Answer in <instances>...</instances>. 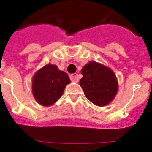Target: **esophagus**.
<instances>
[{"mask_svg": "<svg viewBox=\"0 0 152 152\" xmlns=\"http://www.w3.org/2000/svg\"><path fill=\"white\" fill-rule=\"evenodd\" d=\"M70 78H71V80H72V82L77 83L79 81L78 75H77V74H76V73H74V74H72V75H70Z\"/></svg>", "mask_w": 152, "mask_h": 152, "instance_id": "34e87169", "label": "esophagus"}]
</instances>
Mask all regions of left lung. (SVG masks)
Returning a JSON list of instances; mask_svg holds the SVG:
<instances>
[{
    "instance_id": "8db88e82",
    "label": "left lung",
    "mask_w": 152,
    "mask_h": 152,
    "mask_svg": "<svg viewBox=\"0 0 152 152\" xmlns=\"http://www.w3.org/2000/svg\"><path fill=\"white\" fill-rule=\"evenodd\" d=\"M80 86L88 100L98 107H105L113 100L119 84L116 75L107 66L90 61L81 69Z\"/></svg>"
}]
</instances>
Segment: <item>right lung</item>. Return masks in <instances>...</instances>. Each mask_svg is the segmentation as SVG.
Here are the masks:
<instances>
[{
    "instance_id": "1",
    "label": "right lung",
    "mask_w": 152,
    "mask_h": 152,
    "mask_svg": "<svg viewBox=\"0 0 152 152\" xmlns=\"http://www.w3.org/2000/svg\"><path fill=\"white\" fill-rule=\"evenodd\" d=\"M70 83L65 72L60 71L55 64H47L33 75L32 92L37 103L43 107H49L61 97L66 85Z\"/></svg>"
}]
</instances>
